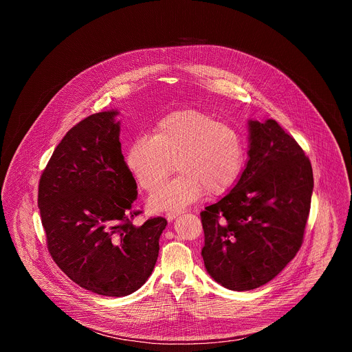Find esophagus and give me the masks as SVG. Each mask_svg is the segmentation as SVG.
Here are the masks:
<instances>
[{"mask_svg": "<svg viewBox=\"0 0 352 352\" xmlns=\"http://www.w3.org/2000/svg\"><path fill=\"white\" fill-rule=\"evenodd\" d=\"M179 214H181V212H171V213H167L166 217H167L168 221H174Z\"/></svg>", "mask_w": 352, "mask_h": 352, "instance_id": "34e87169", "label": "esophagus"}]
</instances>
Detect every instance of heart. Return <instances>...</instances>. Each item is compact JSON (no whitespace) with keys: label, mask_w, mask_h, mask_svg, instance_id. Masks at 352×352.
<instances>
[{"label":"heart","mask_w":352,"mask_h":352,"mask_svg":"<svg viewBox=\"0 0 352 352\" xmlns=\"http://www.w3.org/2000/svg\"><path fill=\"white\" fill-rule=\"evenodd\" d=\"M174 164L179 175L150 197L153 210L177 212L206 192L217 196L230 190L243 166L242 138L208 113L175 111L157 122L152 138H136L126 153V166L146 192L162 186Z\"/></svg>","instance_id":"heart-1"}]
</instances>
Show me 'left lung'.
<instances>
[{
    "instance_id": "1",
    "label": "left lung",
    "mask_w": 352,
    "mask_h": 352,
    "mask_svg": "<svg viewBox=\"0 0 352 352\" xmlns=\"http://www.w3.org/2000/svg\"><path fill=\"white\" fill-rule=\"evenodd\" d=\"M248 131V162L236 184L200 213L205 267L232 291L265 285L294 259L314 190L309 159L274 120H249Z\"/></svg>"
}]
</instances>
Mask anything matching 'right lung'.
Segmentation results:
<instances>
[{"mask_svg": "<svg viewBox=\"0 0 352 352\" xmlns=\"http://www.w3.org/2000/svg\"><path fill=\"white\" fill-rule=\"evenodd\" d=\"M118 110L71 128L41 174L38 209L58 267L98 295L125 296L152 274L163 217L132 224L136 181L121 152Z\"/></svg>", "mask_w": 352, "mask_h": 352, "instance_id": "right-lung-1", "label": "right lung"}]
</instances>
